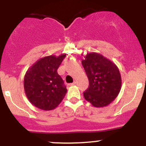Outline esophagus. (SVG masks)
<instances>
[{"mask_svg":"<svg viewBox=\"0 0 146 146\" xmlns=\"http://www.w3.org/2000/svg\"><path fill=\"white\" fill-rule=\"evenodd\" d=\"M76 82H73V83L69 84V85H76Z\"/></svg>","mask_w":146,"mask_h":146,"instance_id":"obj_1","label":"esophagus"}]
</instances>
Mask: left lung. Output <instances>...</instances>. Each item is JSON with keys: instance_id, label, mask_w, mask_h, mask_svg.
Returning a JSON list of instances; mask_svg holds the SVG:
<instances>
[{"instance_id": "left-lung-1", "label": "left lung", "mask_w": 146, "mask_h": 146, "mask_svg": "<svg viewBox=\"0 0 146 146\" xmlns=\"http://www.w3.org/2000/svg\"><path fill=\"white\" fill-rule=\"evenodd\" d=\"M82 65L89 80L83 96L95 107L109 105L117 98L121 88V78L115 64L98 53H88Z\"/></svg>"}]
</instances>
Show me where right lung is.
<instances>
[{
	"mask_svg": "<svg viewBox=\"0 0 146 146\" xmlns=\"http://www.w3.org/2000/svg\"><path fill=\"white\" fill-rule=\"evenodd\" d=\"M66 54L43 57L26 72L24 89L29 101L37 108L48 111L58 107L66 95L67 89L57 73Z\"/></svg>",
	"mask_w": 146,
	"mask_h": 146,
	"instance_id": "obj_1",
	"label": "right lung"
}]
</instances>
